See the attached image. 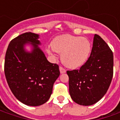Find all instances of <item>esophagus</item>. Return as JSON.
Returning <instances> with one entry per match:
<instances>
[{
  "label": "esophagus",
  "mask_w": 120,
  "mask_h": 120,
  "mask_svg": "<svg viewBox=\"0 0 120 120\" xmlns=\"http://www.w3.org/2000/svg\"><path fill=\"white\" fill-rule=\"evenodd\" d=\"M59 70H60V73H65L66 72V70L65 68H63V67H59Z\"/></svg>",
  "instance_id": "1"
}]
</instances>
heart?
<instances>
[{
	"instance_id": "b5f03b06",
	"label": "heart",
	"mask_w": 120,
	"mask_h": 120,
	"mask_svg": "<svg viewBox=\"0 0 120 120\" xmlns=\"http://www.w3.org/2000/svg\"><path fill=\"white\" fill-rule=\"evenodd\" d=\"M91 50V45L87 39L71 35L56 37L46 49L52 57L57 52L61 53L63 63L71 69L82 66L88 59Z\"/></svg>"
}]
</instances>
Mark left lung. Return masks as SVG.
I'll return each instance as SVG.
<instances>
[{"label":"left lung","mask_w":120,"mask_h":120,"mask_svg":"<svg viewBox=\"0 0 120 120\" xmlns=\"http://www.w3.org/2000/svg\"><path fill=\"white\" fill-rule=\"evenodd\" d=\"M71 99L82 105H91L108 90L113 73V52L100 36L94 35L87 61L79 69L67 71Z\"/></svg>","instance_id":"1"}]
</instances>
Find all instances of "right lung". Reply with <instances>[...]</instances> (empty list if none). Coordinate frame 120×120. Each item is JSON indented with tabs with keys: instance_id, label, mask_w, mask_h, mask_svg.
<instances>
[{
	"instance_id": "1",
	"label": "right lung",
	"mask_w": 120,
	"mask_h": 120,
	"mask_svg": "<svg viewBox=\"0 0 120 120\" xmlns=\"http://www.w3.org/2000/svg\"><path fill=\"white\" fill-rule=\"evenodd\" d=\"M39 35L28 32L13 39L8 46L4 74L8 85L21 102L30 106L45 104L51 97L53 84L60 75L59 65L49 62L38 47ZM34 47L30 53L25 44Z\"/></svg>"
}]
</instances>
